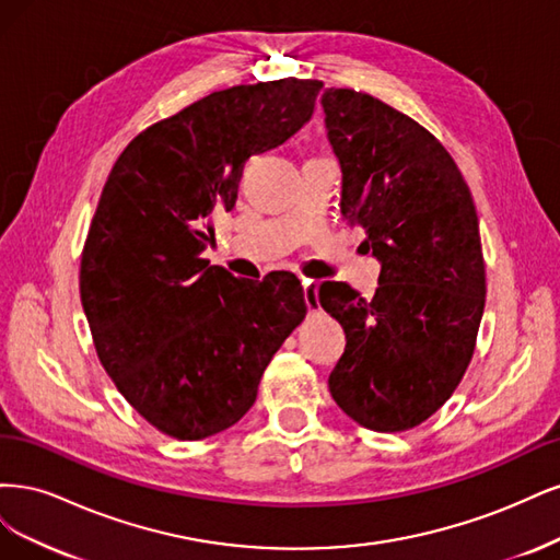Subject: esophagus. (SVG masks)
<instances>
[{"label":"esophagus","mask_w":560,"mask_h":560,"mask_svg":"<svg viewBox=\"0 0 560 560\" xmlns=\"http://www.w3.org/2000/svg\"><path fill=\"white\" fill-rule=\"evenodd\" d=\"M302 288H304V302H306V310H310V314H316V312L320 310V304H318V288H316V281L304 279V281H302Z\"/></svg>","instance_id":"1"}]
</instances>
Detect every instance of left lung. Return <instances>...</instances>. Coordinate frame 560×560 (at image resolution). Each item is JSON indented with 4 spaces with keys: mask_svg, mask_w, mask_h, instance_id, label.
I'll list each match as a JSON object with an SVG mask.
<instances>
[{
    "mask_svg": "<svg viewBox=\"0 0 560 560\" xmlns=\"http://www.w3.org/2000/svg\"><path fill=\"white\" fill-rule=\"evenodd\" d=\"M341 170L339 209L382 265L374 298L323 281L318 302L347 332L330 393L376 432L419 425L456 390L475 351L486 277L467 184L442 143L349 88L320 95Z\"/></svg>",
    "mask_w": 560,
    "mask_h": 560,
    "instance_id": "8db88e82",
    "label": "left lung"
}]
</instances>
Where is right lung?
<instances>
[{
    "label": "right lung",
    "instance_id": "right-lung-1",
    "mask_svg": "<svg viewBox=\"0 0 560 560\" xmlns=\"http://www.w3.org/2000/svg\"><path fill=\"white\" fill-rule=\"evenodd\" d=\"M318 90L302 79L219 90L135 137L106 178L81 256V304L122 398L176 440L237 423L306 314L295 275L242 281L202 250L213 215L237 200L246 158L302 130Z\"/></svg>",
    "mask_w": 560,
    "mask_h": 560
}]
</instances>
